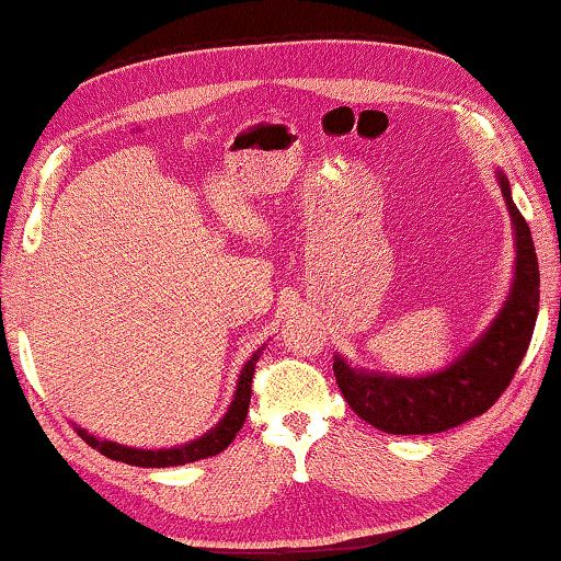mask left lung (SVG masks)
Here are the masks:
<instances>
[{"label": "left lung", "instance_id": "8db88e82", "mask_svg": "<svg viewBox=\"0 0 561 561\" xmlns=\"http://www.w3.org/2000/svg\"><path fill=\"white\" fill-rule=\"evenodd\" d=\"M501 194L516 229V279L494 324L466 355L446 370L425 378L357 373L342 357H334L332 370L347 405L378 431L392 436H425L456 428L486 413L519 370L537 324L539 262L531 231L514 206L504 175Z\"/></svg>", "mask_w": 561, "mask_h": 561}]
</instances>
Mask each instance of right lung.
<instances>
[{
  "mask_svg": "<svg viewBox=\"0 0 561 561\" xmlns=\"http://www.w3.org/2000/svg\"><path fill=\"white\" fill-rule=\"evenodd\" d=\"M262 355V350H256L252 355V360L244 365V370L239 375V386H237V396H233L229 413L221 417V423L216 425L214 431H208L206 436H201L196 440L186 443V446L179 448H165V450H144V448H125L121 443H111V440H98L90 433L80 431V438L93 446L100 454L113 458V461H123L128 466H144V468H163V466H181V463H194L201 461V458L216 456L221 454L229 443L237 438V433L241 431V425L247 421L249 413V400H252V378H254V365Z\"/></svg>",
  "mask_w": 561,
  "mask_h": 561,
  "instance_id": "1",
  "label": "right lung"
}]
</instances>
